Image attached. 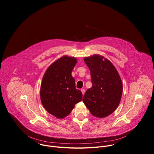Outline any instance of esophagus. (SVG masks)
Here are the masks:
<instances>
[{
	"mask_svg": "<svg viewBox=\"0 0 154 154\" xmlns=\"http://www.w3.org/2000/svg\"><path fill=\"white\" fill-rule=\"evenodd\" d=\"M81 91H82V94L84 95V94H85V90L84 88H82V89H81Z\"/></svg>",
	"mask_w": 154,
	"mask_h": 154,
	"instance_id": "esophagus-1",
	"label": "esophagus"
}]
</instances>
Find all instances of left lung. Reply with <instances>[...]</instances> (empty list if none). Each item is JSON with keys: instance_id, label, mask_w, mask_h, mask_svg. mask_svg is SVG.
<instances>
[{"instance_id": "8db88e82", "label": "left lung", "mask_w": 154, "mask_h": 154, "mask_svg": "<svg viewBox=\"0 0 154 154\" xmlns=\"http://www.w3.org/2000/svg\"><path fill=\"white\" fill-rule=\"evenodd\" d=\"M84 60L90 70L93 85L86 91L83 101L93 116L105 118L119 104L123 91L121 79L112 63L102 56L94 55Z\"/></svg>"}]
</instances>
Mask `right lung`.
Instances as JSON below:
<instances>
[{
  "label": "right lung",
  "mask_w": 154,
  "mask_h": 154,
  "mask_svg": "<svg viewBox=\"0 0 154 154\" xmlns=\"http://www.w3.org/2000/svg\"><path fill=\"white\" fill-rule=\"evenodd\" d=\"M77 60L64 56L48 67L42 78L40 96L46 110L57 118L67 116L74 106L82 99L83 94L75 88L71 75Z\"/></svg>",
  "instance_id": "right-lung-1"
}]
</instances>
